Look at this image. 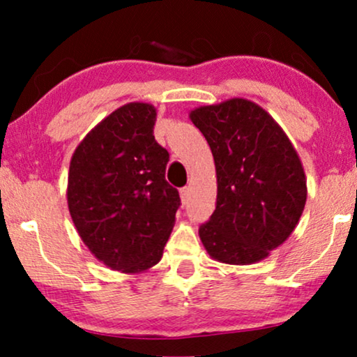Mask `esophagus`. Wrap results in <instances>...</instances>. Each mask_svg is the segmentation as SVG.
Here are the masks:
<instances>
[{"label":"esophagus","instance_id":"esophagus-1","mask_svg":"<svg viewBox=\"0 0 357 357\" xmlns=\"http://www.w3.org/2000/svg\"><path fill=\"white\" fill-rule=\"evenodd\" d=\"M180 199H182L183 205L188 204V200H190V188H188V187L182 188V190H180Z\"/></svg>","mask_w":357,"mask_h":357}]
</instances>
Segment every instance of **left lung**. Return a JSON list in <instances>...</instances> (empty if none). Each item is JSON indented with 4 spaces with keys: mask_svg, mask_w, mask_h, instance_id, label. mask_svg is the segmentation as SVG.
I'll return each mask as SVG.
<instances>
[{
    "mask_svg": "<svg viewBox=\"0 0 357 357\" xmlns=\"http://www.w3.org/2000/svg\"><path fill=\"white\" fill-rule=\"evenodd\" d=\"M190 120L211 146L217 205L199 236L222 264L264 261L294 232L307 185L294 145L279 123L245 98L199 107Z\"/></svg>",
    "mask_w": 357,
    "mask_h": 357,
    "instance_id": "8db88e82",
    "label": "left lung"
}]
</instances>
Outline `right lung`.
Here are the masks:
<instances>
[{"instance_id": "1", "label": "right lung", "mask_w": 357, "mask_h": 357, "mask_svg": "<svg viewBox=\"0 0 357 357\" xmlns=\"http://www.w3.org/2000/svg\"><path fill=\"white\" fill-rule=\"evenodd\" d=\"M153 105L132 102L91 128L70 162L66 200L78 236L123 274L160 262L180 207L165 180L169 152L155 142Z\"/></svg>"}]
</instances>
